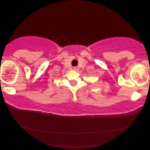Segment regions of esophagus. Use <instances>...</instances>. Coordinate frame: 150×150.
<instances>
[{"label":"esophagus","mask_w":150,"mask_h":150,"mask_svg":"<svg viewBox=\"0 0 150 150\" xmlns=\"http://www.w3.org/2000/svg\"><path fill=\"white\" fill-rule=\"evenodd\" d=\"M74 70H78V67H74Z\"/></svg>","instance_id":"1"}]
</instances>
